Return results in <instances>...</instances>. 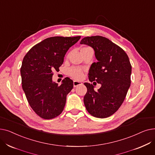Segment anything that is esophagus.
<instances>
[{
	"label": "esophagus",
	"instance_id": "1",
	"mask_svg": "<svg viewBox=\"0 0 155 155\" xmlns=\"http://www.w3.org/2000/svg\"><path fill=\"white\" fill-rule=\"evenodd\" d=\"M81 84H82V83L80 82H77V81H74V82H73V87H76Z\"/></svg>",
	"mask_w": 155,
	"mask_h": 155
}]
</instances>
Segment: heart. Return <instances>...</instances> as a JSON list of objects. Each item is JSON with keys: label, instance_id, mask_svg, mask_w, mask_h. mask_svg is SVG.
Here are the masks:
<instances>
[{"label": "heart", "instance_id": "b5f03b06", "mask_svg": "<svg viewBox=\"0 0 155 155\" xmlns=\"http://www.w3.org/2000/svg\"><path fill=\"white\" fill-rule=\"evenodd\" d=\"M89 47H82L81 48V51L87 50ZM68 75L71 77L73 78L75 80H81L84 77V71L82 69L78 67H73L68 70Z\"/></svg>", "mask_w": 155, "mask_h": 155}]
</instances>
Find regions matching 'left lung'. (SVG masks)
I'll return each instance as SVG.
<instances>
[{"label":"left lung","mask_w":155,"mask_h":155,"mask_svg":"<svg viewBox=\"0 0 155 155\" xmlns=\"http://www.w3.org/2000/svg\"><path fill=\"white\" fill-rule=\"evenodd\" d=\"M80 44L94 50L97 62L92 64L88 78L91 82L95 81L101 84L95 91L92 84H84L87 88L84 98L85 106L95 117H108L119 109L125 99L131 85V64L123 49L106 38L85 37Z\"/></svg>","instance_id":"obj_1"}]
</instances>
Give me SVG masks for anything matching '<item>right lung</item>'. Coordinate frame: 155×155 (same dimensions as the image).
Instances as JSON below:
<instances>
[{
	"label": "right lung",
	"instance_id": "obj_1",
	"mask_svg": "<svg viewBox=\"0 0 155 155\" xmlns=\"http://www.w3.org/2000/svg\"><path fill=\"white\" fill-rule=\"evenodd\" d=\"M80 39V36L48 38L24 57L21 68L22 89L31 107L40 117L53 119L63 110L73 82L67 77L58 85L53 82L52 77L54 70L59 71L68 49Z\"/></svg>",
	"mask_w": 155,
	"mask_h": 155
}]
</instances>
